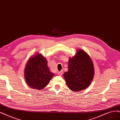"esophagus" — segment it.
Wrapping results in <instances>:
<instances>
[{
	"label": "esophagus",
	"instance_id": "esophagus-1",
	"mask_svg": "<svg viewBox=\"0 0 120 120\" xmlns=\"http://www.w3.org/2000/svg\"><path fill=\"white\" fill-rule=\"evenodd\" d=\"M63 71L61 70V71H60V72L58 73V75L59 76H62V75H63Z\"/></svg>",
	"mask_w": 120,
	"mask_h": 120
}]
</instances>
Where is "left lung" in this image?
<instances>
[{"label": "left lung", "mask_w": 120, "mask_h": 120, "mask_svg": "<svg viewBox=\"0 0 120 120\" xmlns=\"http://www.w3.org/2000/svg\"><path fill=\"white\" fill-rule=\"evenodd\" d=\"M94 76L91 59L86 52L80 49L69 59L68 71L64 74L66 83L73 91L85 90L90 84Z\"/></svg>", "instance_id": "obj_1"}]
</instances>
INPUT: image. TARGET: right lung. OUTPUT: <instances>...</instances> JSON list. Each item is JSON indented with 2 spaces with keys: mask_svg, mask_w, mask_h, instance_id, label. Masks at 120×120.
<instances>
[{
  "mask_svg": "<svg viewBox=\"0 0 120 120\" xmlns=\"http://www.w3.org/2000/svg\"><path fill=\"white\" fill-rule=\"evenodd\" d=\"M54 75L49 70L45 58L38 54L30 58L26 64L24 72L28 85L38 90L45 87Z\"/></svg>",
  "mask_w": 120,
  "mask_h": 120,
  "instance_id": "add662e5",
  "label": "right lung"
}]
</instances>
